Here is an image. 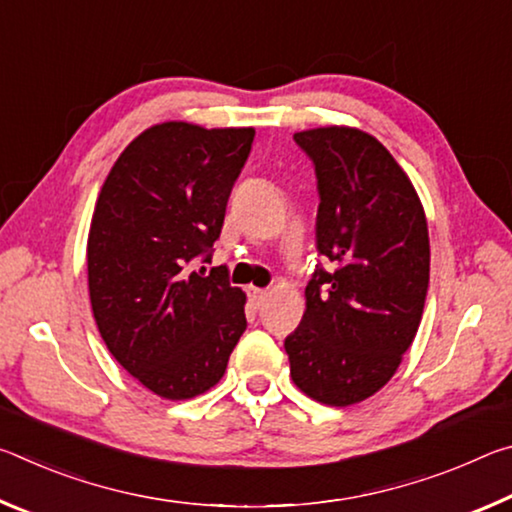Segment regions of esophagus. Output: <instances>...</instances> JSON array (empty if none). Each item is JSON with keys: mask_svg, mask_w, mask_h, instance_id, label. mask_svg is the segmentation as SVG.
<instances>
[{"mask_svg": "<svg viewBox=\"0 0 512 512\" xmlns=\"http://www.w3.org/2000/svg\"><path fill=\"white\" fill-rule=\"evenodd\" d=\"M248 298H250V302H253V307L257 309V307L262 305V302H264V298H266V291H264V289H255V287H250V289H248Z\"/></svg>", "mask_w": 512, "mask_h": 512, "instance_id": "obj_1", "label": "esophagus"}]
</instances>
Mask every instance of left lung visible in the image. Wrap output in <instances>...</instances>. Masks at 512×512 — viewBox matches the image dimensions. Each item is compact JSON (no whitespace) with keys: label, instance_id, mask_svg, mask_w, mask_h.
Wrapping results in <instances>:
<instances>
[{"label":"left lung","instance_id":"1","mask_svg":"<svg viewBox=\"0 0 512 512\" xmlns=\"http://www.w3.org/2000/svg\"><path fill=\"white\" fill-rule=\"evenodd\" d=\"M316 171L318 264L284 339L291 377L329 406L357 404L395 375L429 289V232L400 164L357 128L293 135Z\"/></svg>","mask_w":512,"mask_h":512}]
</instances>
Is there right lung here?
<instances>
[{"instance_id": "add662e5", "label": "right lung", "mask_w": 512, "mask_h": 512, "mask_svg": "<svg viewBox=\"0 0 512 512\" xmlns=\"http://www.w3.org/2000/svg\"><path fill=\"white\" fill-rule=\"evenodd\" d=\"M253 128L169 121L126 146L94 207L90 300L101 339L128 375L167 400L223 377L246 332L241 289L210 262Z\"/></svg>"}]
</instances>
